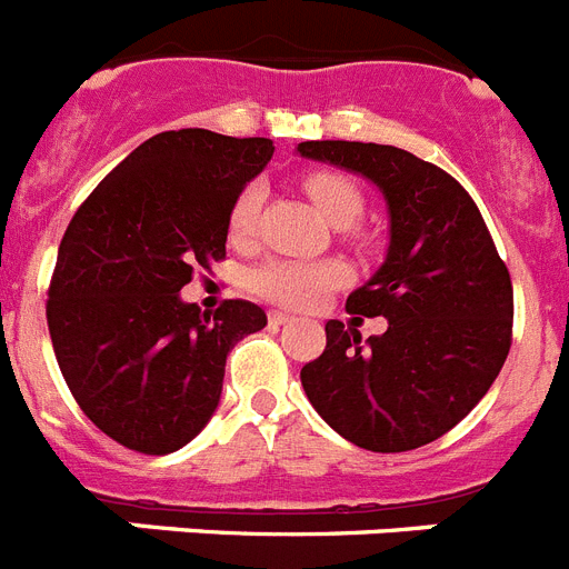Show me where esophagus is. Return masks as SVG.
<instances>
[{"label": "esophagus", "mask_w": 569, "mask_h": 569, "mask_svg": "<svg viewBox=\"0 0 569 569\" xmlns=\"http://www.w3.org/2000/svg\"><path fill=\"white\" fill-rule=\"evenodd\" d=\"M268 319H270V325H288V321L293 319V316H290V313H281V310H270Z\"/></svg>", "instance_id": "obj_1"}]
</instances>
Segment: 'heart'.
Segmentation results:
<instances>
[{"label":"heart","instance_id":"1","mask_svg":"<svg viewBox=\"0 0 569 569\" xmlns=\"http://www.w3.org/2000/svg\"><path fill=\"white\" fill-rule=\"evenodd\" d=\"M310 202L316 204L325 219L333 228H347L356 222L361 213V193L347 176L316 170L305 176L301 182ZM261 202H264V188L259 182H250L241 188L233 199V208L228 213V233L236 244L248 241L259 224ZM345 281V268L339 261H308V259H288V256H273L256 264L248 273V288L261 299L276 301L281 308H316L336 284Z\"/></svg>","mask_w":569,"mask_h":569}]
</instances>
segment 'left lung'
Returning a JSON list of instances; mask_svg holds the SVG:
<instances>
[{
  "mask_svg": "<svg viewBox=\"0 0 569 569\" xmlns=\"http://www.w3.org/2000/svg\"><path fill=\"white\" fill-rule=\"evenodd\" d=\"M299 153L370 179L390 216L385 264L347 296L350 313L385 316L387 330L361 341L330 319L301 387L356 447L430 445L479 405L510 353L507 264L470 193L436 164L373 142H301Z\"/></svg>",
  "mask_w": 569,
  "mask_h": 569,
  "instance_id": "1",
  "label": "left lung"
}]
</instances>
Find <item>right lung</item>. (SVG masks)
<instances>
[{
    "label": "right lung",
    "mask_w": 569,
    "mask_h": 569,
    "mask_svg": "<svg viewBox=\"0 0 569 569\" xmlns=\"http://www.w3.org/2000/svg\"><path fill=\"white\" fill-rule=\"evenodd\" d=\"M273 156L270 139L164 130L116 164L73 213L48 288V330L70 393L128 450L173 453L210 421L233 345L268 325L228 299L182 301L224 259L228 213Z\"/></svg>",
    "instance_id": "1"
}]
</instances>
